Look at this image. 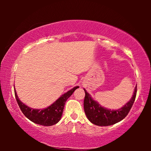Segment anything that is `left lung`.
I'll return each mask as SVG.
<instances>
[{
	"label": "left lung",
	"instance_id": "left-lung-1",
	"mask_svg": "<svg viewBox=\"0 0 151 151\" xmlns=\"http://www.w3.org/2000/svg\"><path fill=\"white\" fill-rule=\"evenodd\" d=\"M85 97L84 100V109L86 116L92 124L100 127H106L115 124L124 118L128 115L135 102L137 93V85L135 87L133 96L129 102L120 109L111 110L102 106L91 98L90 94L84 89Z\"/></svg>",
	"mask_w": 151,
	"mask_h": 151
}]
</instances>
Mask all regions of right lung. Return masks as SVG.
Segmentation results:
<instances>
[{"mask_svg": "<svg viewBox=\"0 0 151 151\" xmlns=\"http://www.w3.org/2000/svg\"><path fill=\"white\" fill-rule=\"evenodd\" d=\"M78 88H79L78 86L68 91L62 95L52 104L42 109H33L27 106L19 100L15 88H14V92H15V97L18 106L24 116L33 122L49 127L55 124L60 120L66 101Z\"/></svg>", "mask_w": 151, "mask_h": 151, "instance_id": "right-lung-1", "label": "right lung"}]
</instances>
